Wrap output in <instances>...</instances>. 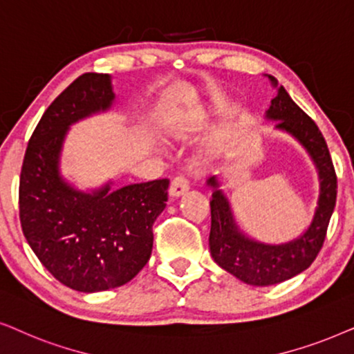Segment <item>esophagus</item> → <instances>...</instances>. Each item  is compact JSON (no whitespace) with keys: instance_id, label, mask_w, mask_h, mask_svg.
<instances>
[{"instance_id":"1","label":"esophagus","mask_w":354,"mask_h":354,"mask_svg":"<svg viewBox=\"0 0 354 354\" xmlns=\"http://www.w3.org/2000/svg\"><path fill=\"white\" fill-rule=\"evenodd\" d=\"M187 189H189V183H187L186 178L178 176V178H174V180L171 181V185H169L168 194H169V197H173V199H178V197L186 194Z\"/></svg>"}]
</instances>
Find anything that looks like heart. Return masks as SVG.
Segmentation results:
<instances>
[{"mask_svg":"<svg viewBox=\"0 0 354 354\" xmlns=\"http://www.w3.org/2000/svg\"><path fill=\"white\" fill-rule=\"evenodd\" d=\"M214 111H215V105H207V106H201L199 110L183 113V116H180L176 121L168 126L167 136L169 139L186 138V136H189L192 133V131L199 128L201 124H204Z\"/></svg>","mask_w":354,"mask_h":354,"instance_id":"b5f03b06","label":"heart"}]
</instances>
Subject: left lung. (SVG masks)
Instances as JSON below:
<instances>
[{"label": "left lung", "mask_w": 354, "mask_h": 354, "mask_svg": "<svg viewBox=\"0 0 354 354\" xmlns=\"http://www.w3.org/2000/svg\"><path fill=\"white\" fill-rule=\"evenodd\" d=\"M275 98L266 111V120L275 122V129L290 134L313 160L319 178L317 207L308 228L288 243L268 244L257 241L239 228L232 204L221 189L220 178L212 176L207 186L212 189L209 246L218 266L252 286L277 285L304 272L322 248L328 221L335 209L337 176L328 147L317 124L291 100L283 86L273 75H267Z\"/></svg>", "instance_id": "obj_1"}]
</instances>
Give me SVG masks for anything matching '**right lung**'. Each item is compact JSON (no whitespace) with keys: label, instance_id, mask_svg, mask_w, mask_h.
Returning <instances> with one entry per match:
<instances>
[{"label":"right lung","instance_id":"add662e5","mask_svg":"<svg viewBox=\"0 0 354 354\" xmlns=\"http://www.w3.org/2000/svg\"><path fill=\"white\" fill-rule=\"evenodd\" d=\"M110 74L79 75L46 108L32 134L19 181L27 243L56 280L82 293L128 283L153 246L152 225L168 201V180L77 189L61 174L69 128L115 103Z\"/></svg>","mask_w":354,"mask_h":354}]
</instances>
